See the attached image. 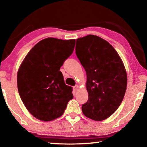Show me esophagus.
<instances>
[{
    "mask_svg": "<svg viewBox=\"0 0 147 147\" xmlns=\"http://www.w3.org/2000/svg\"><path fill=\"white\" fill-rule=\"evenodd\" d=\"M73 88H74V90H76H76H78V88H79V86H78V85H76L75 86H74Z\"/></svg>",
    "mask_w": 147,
    "mask_h": 147,
    "instance_id": "obj_1",
    "label": "esophagus"
}]
</instances>
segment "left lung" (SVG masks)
Returning <instances> with one entry per match:
<instances>
[{
  "label": "left lung",
  "instance_id": "obj_1",
  "mask_svg": "<svg viewBox=\"0 0 147 147\" xmlns=\"http://www.w3.org/2000/svg\"><path fill=\"white\" fill-rule=\"evenodd\" d=\"M77 42L76 54L87 75L88 100L82 104V112L101 121L111 116L123 100L127 86L125 68L114 47L102 38L89 35Z\"/></svg>",
  "mask_w": 147,
  "mask_h": 147
}]
</instances>
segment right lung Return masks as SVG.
<instances>
[{
	"mask_svg": "<svg viewBox=\"0 0 147 147\" xmlns=\"http://www.w3.org/2000/svg\"><path fill=\"white\" fill-rule=\"evenodd\" d=\"M76 40L47 38L26 55L17 74L19 96L29 112L37 119L50 121L63 114L73 99L72 88L59 71L71 55Z\"/></svg>",
	"mask_w": 147,
	"mask_h": 147,
	"instance_id": "right-lung-1",
	"label": "right lung"
}]
</instances>
